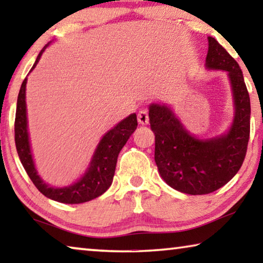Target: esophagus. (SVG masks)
I'll return each mask as SVG.
<instances>
[{"label": "esophagus", "instance_id": "1", "mask_svg": "<svg viewBox=\"0 0 263 263\" xmlns=\"http://www.w3.org/2000/svg\"><path fill=\"white\" fill-rule=\"evenodd\" d=\"M138 122H139V124H141V125H147L149 123L148 112L145 109L140 110L139 112H138Z\"/></svg>", "mask_w": 263, "mask_h": 263}]
</instances>
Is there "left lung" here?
Here are the masks:
<instances>
[{"mask_svg": "<svg viewBox=\"0 0 263 263\" xmlns=\"http://www.w3.org/2000/svg\"><path fill=\"white\" fill-rule=\"evenodd\" d=\"M208 41L206 68L228 72L232 87L234 119L230 131L198 139L166 104H151L148 114L160 175L172 188L189 195L213 193L237 174L246 157L251 130V101L241 69L215 38Z\"/></svg>", "mask_w": 263, "mask_h": 263, "instance_id": "8db88e82", "label": "left lung"}]
</instances>
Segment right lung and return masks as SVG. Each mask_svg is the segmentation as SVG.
I'll return each instance as SVG.
<instances>
[{
	"label": "right lung",
	"instance_id": "1",
	"mask_svg": "<svg viewBox=\"0 0 263 263\" xmlns=\"http://www.w3.org/2000/svg\"><path fill=\"white\" fill-rule=\"evenodd\" d=\"M47 46L48 45L44 47L39 53L31 70L38 64L43 52L45 51ZM26 82H28V78H25L23 83H22L18 99H17L15 142L21 162L23 164L25 172L28 173L31 181L33 182L35 188L47 198L66 204L84 203L104 194L112 183L118 154L137 128V115H130L125 119H123L121 123H118L114 128H111L109 132L105 133L97 145L94 157L90 161V166L81 179L75 182L74 184L65 186V188H53L39 177L37 169L34 167L32 153H31L28 133V118H26Z\"/></svg>",
	"mask_w": 263,
	"mask_h": 263
}]
</instances>
